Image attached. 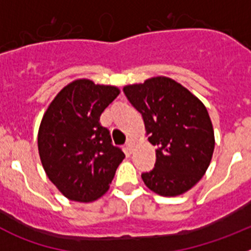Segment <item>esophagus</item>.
<instances>
[{
	"label": "esophagus",
	"mask_w": 251,
	"mask_h": 251,
	"mask_svg": "<svg viewBox=\"0 0 251 251\" xmlns=\"http://www.w3.org/2000/svg\"><path fill=\"white\" fill-rule=\"evenodd\" d=\"M136 146V139L134 138H129L127 142V150L129 151V153L133 152V148Z\"/></svg>",
	"instance_id": "esophagus-1"
}]
</instances>
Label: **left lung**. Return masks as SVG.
I'll list each match as a JSON object with an SVG mask.
<instances>
[{
  "mask_svg": "<svg viewBox=\"0 0 251 251\" xmlns=\"http://www.w3.org/2000/svg\"><path fill=\"white\" fill-rule=\"evenodd\" d=\"M123 92L143 117L150 143L157 147L154 168L142 174L145 185L166 197L191 190L205 175L215 148L206 106L167 76L126 85Z\"/></svg>",
  "mask_w": 251,
  "mask_h": 251,
  "instance_id": "1",
  "label": "left lung"
}]
</instances>
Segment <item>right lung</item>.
I'll list each match as a JSON object with an SVG mask.
<instances>
[{
	"label": "right lung",
	"instance_id": "add662e5",
	"mask_svg": "<svg viewBox=\"0 0 251 251\" xmlns=\"http://www.w3.org/2000/svg\"><path fill=\"white\" fill-rule=\"evenodd\" d=\"M119 93L114 85L76 79L57 93L44 113L37 133L40 159L46 176L69 200H98L126 157L99 122Z\"/></svg>",
	"mask_w": 251,
	"mask_h": 251
}]
</instances>
